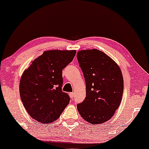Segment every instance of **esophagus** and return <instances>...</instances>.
<instances>
[{
  "instance_id": "1",
  "label": "esophagus",
  "mask_w": 149,
  "mask_h": 149,
  "mask_svg": "<svg viewBox=\"0 0 149 149\" xmlns=\"http://www.w3.org/2000/svg\"><path fill=\"white\" fill-rule=\"evenodd\" d=\"M69 95H70V97H71V98H73V97H74V93L71 92V93H69Z\"/></svg>"
}]
</instances>
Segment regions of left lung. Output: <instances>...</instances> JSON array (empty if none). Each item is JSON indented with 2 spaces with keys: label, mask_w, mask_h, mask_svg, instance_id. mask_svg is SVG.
I'll use <instances>...</instances> for the list:
<instances>
[{
  "label": "left lung",
  "mask_w": 149,
  "mask_h": 149,
  "mask_svg": "<svg viewBox=\"0 0 149 149\" xmlns=\"http://www.w3.org/2000/svg\"><path fill=\"white\" fill-rule=\"evenodd\" d=\"M84 75L86 97L77 105L83 119L93 125L111 119L119 108L123 92L121 68L113 59L96 49L77 53Z\"/></svg>",
  "instance_id": "1"
}]
</instances>
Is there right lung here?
Returning <instances> with one entry per match:
<instances>
[{
    "mask_svg": "<svg viewBox=\"0 0 149 149\" xmlns=\"http://www.w3.org/2000/svg\"><path fill=\"white\" fill-rule=\"evenodd\" d=\"M76 50H48L32 61L19 81V94L26 111L40 123L56 121L70 102L62 91V69L72 62Z\"/></svg>",
    "mask_w": 149,
    "mask_h": 149,
    "instance_id": "1",
    "label": "right lung"
}]
</instances>
